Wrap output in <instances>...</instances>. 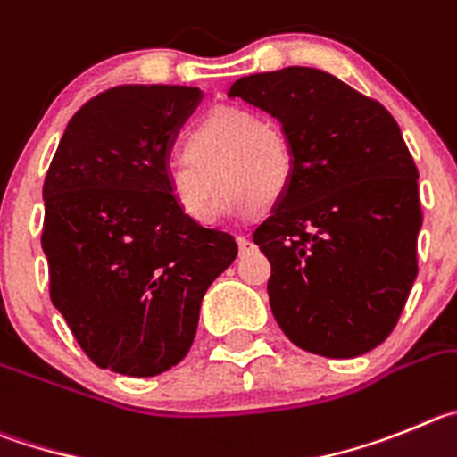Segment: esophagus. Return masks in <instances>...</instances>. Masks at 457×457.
Returning <instances> with one entry per match:
<instances>
[{
  "mask_svg": "<svg viewBox=\"0 0 457 457\" xmlns=\"http://www.w3.org/2000/svg\"><path fill=\"white\" fill-rule=\"evenodd\" d=\"M237 244H238V253H241V254H248V253H253V250H254V244L250 241L248 237H238Z\"/></svg>",
  "mask_w": 457,
  "mask_h": 457,
  "instance_id": "1",
  "label": "esophagus"
}]
</instances>
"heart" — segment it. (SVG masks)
I'll return each instance as SVG.
<instances>
[{
    "instance_id": "b5f03b06",
    "label": "heart",
    "mask_w": 457,
    "mask_h": 457,
    "mask_svg": "<svg viewBox=\"0 0 457 457\" xmlns=\"http://www.w3.org/2000/svg\"><path fill=\"white\" fill-rule=\"evenodd\" d=\"M182 154L184 162L168 168V191L187 219L203 225L216 219L219 188L225 212H266L285 198L294 178L285 127L245 106L209 111L188 129Z\"/></svg>"
}]
</instances>
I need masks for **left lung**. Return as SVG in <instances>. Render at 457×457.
<instances>
[{"label":"left lung","instance_id":"left-lung-1","mask_svg":"<svg viewBox=\"0 0 457 457\" xmlns=\"http://www.w3.org/2000/svg\"><path fill=\"white\" fill-rule=\"evenodd\" d=\"M294 150L285 198L253 241L278 326L303 351L357 357L387 339L417 278L419 170L380 102L316 68L234 81Z\"/></svg>","mask_w":457,"mask_h":457}]
</instances>
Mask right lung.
Returning <instances> with one entry per match:
<instances>
[{
    "mask_svg": "<svg viewBox=\"0 0 457 457\" xmlns=\"http://www.w3.org/2000/svg\"><path fill=\"white\" fill-rule=\"evenodd\" d=\"M200 88L125 84L70 118L45 175L49 298L100 369L150 378L187 357L234 237L187 219L168 152Z\"/></svg>",
    "mask_w": 457,
    "mask_h": 457,
    "instance_id": "right-lung-1",
    "label": "right lung"
}]
</instances>
